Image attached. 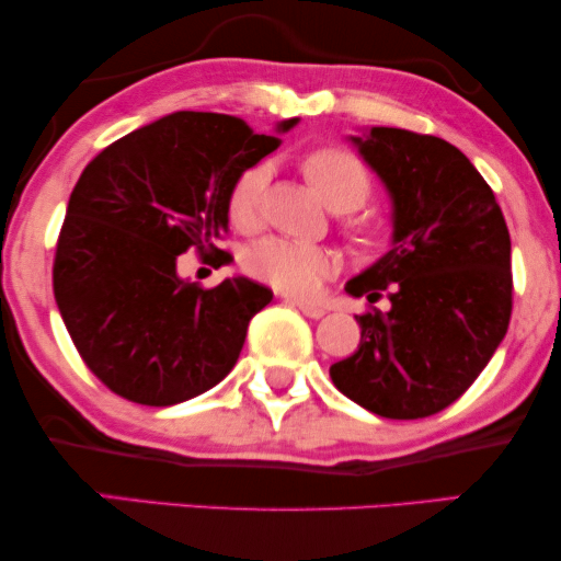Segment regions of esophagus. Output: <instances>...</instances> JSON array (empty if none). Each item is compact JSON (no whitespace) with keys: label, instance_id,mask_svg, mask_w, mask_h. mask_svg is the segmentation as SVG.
<instances>
[{"label":"esophagus","instance_id":"obj_1","mask_svg":"<svg viewBox=\"0 0 561 561\" xmlns=\"http://www.w3.org/2000/svg\"><path fill=\"white\" fill-rule=\"evenodd\" d=\"M290 304L296 306L298 311L304 313V317H309V319H321L327 313V309L321 304H313V301H301V298H290Z\"/></svg>","mask_w":561,"mask_h":561}]
</instances>
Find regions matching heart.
Instances as JSON below:
<instances>
[{
    "instance_id": "1",
    "label": "heart",
    "mask_w": 561,
    "mask_h": 561,
    "mask_svg": "<svg viewBox=\"0 0 561 561\" xmlns=\"http://www.w3.org/2000/svg\"><path fill=\"white\" fill-rule=\"evenodd\" d=\"M304 173L317 188L329 209L352 211L370 196L373 181L359 158L342 148L313 150L304 160ZM271 179L265 163H255L237 175L227 196V214L237 229L260 225V206ZM242 265L248 275L290 296L317 294L321 283L336 271V255L329 248L311 242H296L286 237H267L244 252Z\"/></svg>"
}]
</instances>
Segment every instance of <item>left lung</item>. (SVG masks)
<instances>
[{"label": "left lung", "instance_id": "obj_1", "mask_svg": "<svg viewBox=\"0 0 561 561\" xmlns=\"http://www.w3.org/2000/svg\"><path fill=\"white\" fill-rule=\"evenodd\" d=\"M347 142L390 198V248L347 283L390 309L355 317L363 332L329 367L350 401L386 419H424L455 403L511 321V234L485 179L442 137L370 127Z\"/></svg>", "mask_w": 561, "mask_h": 561}]
</instances>
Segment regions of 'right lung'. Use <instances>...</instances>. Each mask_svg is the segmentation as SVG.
<instances>
[{
	"mask_svg": "<svg viewBox=\"0 0 561 561\" xmlns=\"http://www.w3.org/2000/svg\"><path fill=\"white\" fill-rule=\"evenodd\" d=\"M298 117L271 135L232 114L173 112L119 137L83 168L60 229L53 294L89 370L142 405H175L206 393L232 370L248 324L273 290L244 275L198 288L179 275L196 248H217L229 229L237 175L280 145Z\"/></svg>",
	"mask_w": 561,
	"mask_h": 561,
	"instance_id": "right-lung-1",
	"label": "right lung"
}]
</instances>
